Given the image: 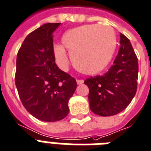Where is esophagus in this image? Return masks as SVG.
<instances>
[{
  "instance_id": "1",
  "label": "esophagus",
  "mask_w": 151,
  "mask_h": 151,
  "mask_svg": "<svg viewBox=\"0 0 151 151\" xmlns=\"http://www.w3.org/2000/svg\"><path fill=\"white\" fill-rule=\"evenodd\" d=\"M76 83L78 85H80V84H83V83H84V81H83V80H82V79H77Z\"/></svg>"
}]
</instances>
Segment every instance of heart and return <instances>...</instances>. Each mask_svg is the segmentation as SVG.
Wrapping results in <instances>:
<instances>
[{"instance_id": "b5f03b06", "label": "heart", "mask_w": 151, "mask_h": 151, "mask_svg": "<svg viewBox=\"0 0 151 151\" xmlns=\"http://www.w3.org/2000/svg\"><path fill=\"white\" fill-rule=\"evenodd\" d=\"M63 45L53 47L57 65L68 68L67 48L78 69L86 75H96L105 69L111 61L117 46L115 31L111 26L83 25L67 30L61 37Z\"/></svg>"}]
</instances>
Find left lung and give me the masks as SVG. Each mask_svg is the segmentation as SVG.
I'll return each mask as SVG.
<instances>
[{"instance_id":"1","label":"left lung","mask_w":151,"mask_h":151,"mask_svg":"<svg viewBox=\"0 0 151 151\" xmlns=\"http://www.w3.org/2000/svg\"><path fill=\"white\" fill-rule=\"evenodd\" d=\"M119 54L103 76L84 81L89 87L90 110L101 116H112L127 108L137 89L138 60L129 40L120 34Z\"/></svg>"}]
</instances>
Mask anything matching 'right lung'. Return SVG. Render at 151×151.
I'll return each mask as SVG.
<instances>
[{
	"label": "right lung",
	"instance_id": "right-lung-1",
	"mask_svg": "<svg viewBox=\"0 0 151 151\" xmlns=\"http://www.w3.org/2000/svg\"><path fill=\"white\" fill-rule=\"evenodd\" d=\"M61 23H46L28 35L16 60V85L22 103L39 120L52 122L65 119L68 101L76 91L74 78L55 64L53 32Z\"/></svg>",
	"mask_w": 151,
	"mask_h": 151
}]
</instances>
